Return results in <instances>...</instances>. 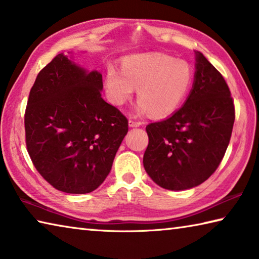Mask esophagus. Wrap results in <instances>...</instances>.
Returning a JSON list of instances; mask_svg holds the SVG:
<instances>
[{
	"label": "esophagus",
	"instance_id": "34e87169",
	"mask_svg": "<svg viewBox=\"0 0 259 259\" xmlns=\"http://www.w3.org/2000/svg\"><path fill=\"white\" fill-rule=\"evenodd\" d=\"M143 123L140 121H135V120H129V125L133 126V128H136V126H140Z\"/></svg>",
	"mask_w": 259,
	"mask_h": 259
}]
</instances>
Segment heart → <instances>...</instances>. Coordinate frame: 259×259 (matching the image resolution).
<instances>
[{
    "label": "heart",
    "mask_w": 259,
    "mask_h": 259,
    "mask_svg": "<svg viewBox=\"0 0 259 259\" xmlns=\"http://www.w3.org/2000/svg\"><path fill=\"white\" fill-rule=\"evenodd\" d=\"M122 70L107 68L105 89L108 99L122 106L138 88V111L153 117H164L177 111L193 83V68L187 61L160 52L125 57Z\"/></svg>",
    "instance_id": "heart-1"
}]
</instances>
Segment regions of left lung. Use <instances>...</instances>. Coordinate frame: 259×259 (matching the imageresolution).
Listing matches in <instances>:
<instances>
[{
  "label": "left lung",
  "instance_id": "1",
  "mask_svg": "<svg viewBox=\"0 0 259 259\" xmlns=\"http://www.w3.org/2000/svg\"><path fill=\"white\" fill-rule=\"evenodd\" d=\"M195 55L194 83L185 104L168 119L146 126L144 168L165 190H188L207 181L221 164L233 130L229 85L201 52Z\"/></svg>",
  "mask_w": 259,
  "mask_h": 259
}]
</instances>
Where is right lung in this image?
<instances>
[{"label":"right lung","mask_w":259,"mask_h":259,"mask_svg":"<svg viewBox=\"0 0 259 259\" xmlns=\"http://www.w3.org/2000/svg\"><path fill=\"white\" fill-rule=\"evenodd\" d=\"M103 76L63 54L37 74L25 111L26 146L38 174L58 191H95L112 169L128 120L102 98Z\"/></svg>","instance_id":"right-lung-1"}]
</instances>
